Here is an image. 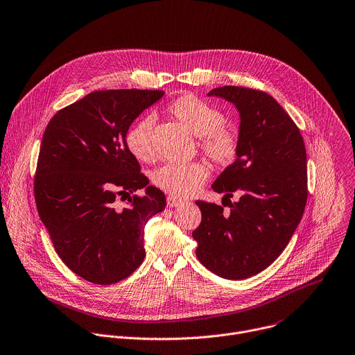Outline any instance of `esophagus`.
Here are the masks:
<instances>
[{
  "instance_id": "34e87169",
  "label": "esophagus",
  "mask_w": 355,
  "mask_h": 355,
  "mask_svg": "<svg viewBox=\"0 0 355 355\" xmlns=\"http://www.w3.org/2000/svg\"><path fill=\"white\" fill-rule=\"evenodd\" d=\"M183 202L180 200V199H178V198H173V196H169L168 198V206L169 207H178V206H180Z\"/></svg>"
}]
</instances>
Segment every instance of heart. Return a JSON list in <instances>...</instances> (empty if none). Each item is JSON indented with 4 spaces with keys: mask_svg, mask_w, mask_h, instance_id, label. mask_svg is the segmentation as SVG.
<instances>
[{
    "mask_svg": "<svg viewBox=\"0 0 355 355\" xmlns=\"http://www.w3.org/2000/svg\"><path fill=\"white\" fill-rule=\"evenodd\" d=\"M166 111L190 134L199 138L200 150L213 164L225 168L237 159L240 135L235 130L223 125L224 114L217 107L196 96L184 94L171 101ZM153 125L155 118L145 115L130 127L125 135L128 150L141 162H150L155 157ZM209 175V166L203 162L168 164L152 173V182L173 198H186L198 191Z\"/></svg>",
    "mask_w": 355,
    "mask_h": 355,
    "instance_id": "obj_1",
    "label": "heart"
}]
</instances>
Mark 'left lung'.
<instances>
[{
	"label": "left lung",
	"mask_w": 355,
	"mask_h": 355,
	"mask_svg": "<svg viewBox=\"0 0 355 355\" xmlns=\"http://www.w3.org/2000/svg\"><path fill=\"white\" fill-rule=\"evenodd\" d=\"M209 96L221 97L240 112V150L234 164L213 183L227 206L196 205L202 223L193 231L196 255L224 279L259 273L286 248L307 200L306 148L299 128L279 103L265 92L224 86Z\"/></svg>",
	"instance_id": "8db88e82"
}]
</instances>
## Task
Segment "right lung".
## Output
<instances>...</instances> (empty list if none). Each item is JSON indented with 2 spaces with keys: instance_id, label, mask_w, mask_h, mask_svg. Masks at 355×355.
<instances>
[{
  "instance_id": "add662e5",
  "label": "right lung",
  "mask_w": 355,
  "mask_h": 355,
  "mask_svg": "<svg viewBox=\"0 0 355 355\" xmlns=\"http://www.w3.org/2000/svg\"><path fill=\"white\" fill-rule=\"evenodd\" d=\"M164 94L93 92L58 111L45 130L33 180L37 213L60 259L92 284L130 277L145 258L146 221L166 206L125 142L135 118ZM144 187L142 196H130Z\"/></svg>"
}]
</instances>
